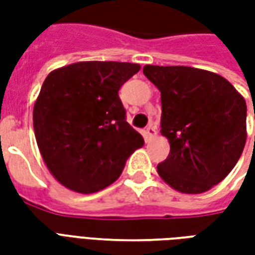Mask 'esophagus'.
Returning a JSON list of instances; mask_svg holds the SVG:
<instances>
[{
  "instance_id": "34e87169",
  "label": "esophagus",
  "mask_w": 255,
  "mask_h": 255,
  "mask_svg": "<svg viewBox=\"0 0 255 255\" xmlns=\"http://www.w3.org/2000/svg\"><path fill=\"white\" fill-rule=\"evenodd\" d=\"M155 135H157V128H155L153 124H150L149 127L146 128V136L149 139H151L154 138Z\"/></svg>"
}]
</instances>
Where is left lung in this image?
I'll list each match as a JSON object with an SVG mask.
<instances>
[{"instance_id": "1", "label": "left lung", "mask_w": 255, "mask_h": 255, "mask_svg": "<svg viewBox=\"0 0 255 255\" xmlns=\"http://www.w3.org/2000/svg\"><path fill=\"white\" fill-rule=\"evenodd\" d=\"M143 73L160 90L161 133L171 144L158 175L184 194L208 191L243 151L246 101L227 79L198 68L144 65Z\"/></svg>"}]
</instances>
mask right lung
I'll use <instances>...</instances> for the list:
<instances>
[{
  "label": "right lung",
  "instance_id": "obj_1",
  "mask_svg": "<svg viewBox=\"0 0 255 255\" xmlns=\"http://www.w3.org/2000/svg\"><path fill=\"white\" fill-rule=\"evenodd\" d=\"M139 64L83 61L47 75L34 106L42 158L63 186L82 194L111 186L144 143L126 120L119 90Z\"/></svg>",
  "mask_w": 255,
  "mask_h": 255
}]
</instances>
